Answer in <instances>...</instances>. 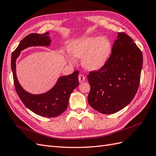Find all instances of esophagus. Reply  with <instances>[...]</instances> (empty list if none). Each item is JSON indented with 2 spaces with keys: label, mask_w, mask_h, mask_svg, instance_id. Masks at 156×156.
Masks as SVG:
<instances>
[{
  "label": "esophagus",
  "mask_w": 156,
  "mask_h": 156,
  "mask_svg": "<svg viewBox=\"0 0 156 156\" xmlns=\"http://www.w3.org/2000/svg\"><path fill=\"white\" fill-rule=\"evenodd\" d=\"M79 83L84 82V81H85V77H84V75L82 74H79Z\"/></svg>",
  "instance_id": "34e87169"
}]
</instances>
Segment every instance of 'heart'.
Masks as SVG:
<instances>
[{
  "label": "heart",
  "mask_w": 156,
  "mask_h": 156,
  "mask_svg": "<svg viewBox=\"0 0 156 156\" xmlns=\"http://www.w3.org/2000/svg\"><path fill=\"white\" fill-rule=\"evenodd\" d=\"M70 54L81 58V64L89 71L100 69L105 65L111 52V44L106 37H85L70 45Z\"/></svg>",
  "instance_id": "b5f03b06"
}]
</instances>
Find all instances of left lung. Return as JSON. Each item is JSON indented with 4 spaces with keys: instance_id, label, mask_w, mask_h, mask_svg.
Segmentation results:
<instances>
[{
    "instance_id": "left-lung-1",
    "label": "left lung",
    "mask_w": 156,
    "mask_h": 156,
    "mask_svg": "<svg viewBox=\"0 0 156 156\" xmlns=\"http://www.w3.org/2000/svg\"><path fill=\"white\" fill-rule=\"evenodd\" d=\"M105 65L87 75L90 86L89 105L102 114L120 111L132 101L139 88L142 51L124 32H118Z\"/></svg>"
}]
</instances>
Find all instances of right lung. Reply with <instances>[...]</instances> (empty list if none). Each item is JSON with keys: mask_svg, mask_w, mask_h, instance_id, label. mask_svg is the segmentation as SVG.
I'll list each match as a JSON object with an SVG mask.
<instances>
[{"mask_svg": "<svg viewBox=\"0 0 156 156\" xmlns=\"http://www.w3.org/2000/svg\"><path fill=\"white\" fill-rule=\"evenodd\" d=\"M48 35L49 32L42 34L32 33L25 36L12 53L11 66L16 92L24 105L37 115L52 118L59 116L68 108L70 94L79 85L78 71L60 77L55 87L46 93L35 95L27 92L21 87L16 69V61L21 51L30 46L50 45L51 40Z\"/></svg>", "mask_w": 156, "mask_h": 156, "instance_id": "1", "label": "right lung"}]
</instances>
